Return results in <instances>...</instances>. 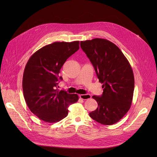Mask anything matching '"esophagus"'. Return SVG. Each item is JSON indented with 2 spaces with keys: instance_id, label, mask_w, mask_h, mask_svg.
Segmentation results:
<instances>
[{
  "instance_id": "esophagus-1",
  "label": "esophagus",
  "mask_w": 157,
  "mask_h": 157,
  "mask_svg": "<svg viewBox=\"0 0 157 157\" xmlns=\"http://www.w3.org/2000/svg\"><path fill=\"white\" fill-rule=\"evenodd\" d=\"M79 96L81 98V99H83V100H87L92 97V96L90 94H81Z\"/></svg>"
}]
</instances>
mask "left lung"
<instances>
[{
    "mask_svg": "<svg viewBox=\"0 0 157 157\" xmlns=\"http://www.w3.org/2000/svg\"><path fill=\"white\" fill-rule=\"evenodd\" d=\"M80 45L103 84L102 95L92 97L98 107L90 117L102 125H113L130 108L134 90L132 69L120 48L108 40L95 38L81 41Z\"/></svg>",
    "mask_w": 157,
    "mask_h": 157,
    "instance_id": "8db88e82",
    "label": "left lung"
}]
</instances>
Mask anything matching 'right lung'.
<instances>
[{
	"mask_svg": "<svg viewBox=\"0 0 157 157\" xmlns=\"http://www.w3.org/2000/svg\"><path fill=\"white\" fill-rule=\"evenodd\" d=\"M79 48V41L55 42L33 54L25 67L22 87L30 111L48 123L58 122L68 114L69 106L76 102L77 94L57 89L62 65Z\"/></svg>",
	"mask_w": 157,
	"mask_h": 157,
	"instance_id": "1",
	"label": "right lung"
}]
</instances>
